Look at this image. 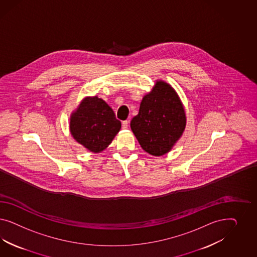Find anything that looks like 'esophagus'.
<instances>
[{"label": "esophagus", "instance_id": "esophagus-1", "mask_svg": "<svg viewBox=\"0 0 257 257\" xmlns=\"http://www.w3.org/2000/svg\"><path fill=\"white\" fill-rule=\"evenodd\" d=\"M128 124H129V121H128V120H123V121H122V128H123V129H127V128H128Z\"/></svg>", "mask_w": 257, "mask_h": 257}]
</instances>
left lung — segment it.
I'll list each match as a JSON object with an SVG mask.
<instances>
[{"instance_id": "8db88e82", "label": "left lung", "mask_w": 257, "mask_h": 257, "mask_svg": "<svg viewBox=\"0 0 257 257\" xmlns=\"http://www.w3.org/2000/svg\"><path fill=\"white\" fill-rule=\"evenodd\" d=\"M186 127V114L174 89L167 83L156 82L144 96L140 112L131 120V129L142 149L152 156L167 154Z\"/></svg>"}]
</instances>
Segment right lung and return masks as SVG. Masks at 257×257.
Wrapping results in <instances>:
<instances>
[{"label": "right lung", "instance_id": "add662e5", "mask_svg": "<svg viewBox=\"0 0 257 257\" xmlns=\"http://www.w3.org/2000/svg\"><path fill=\"white\" fill-rule=\"evenodd\" d=\"M121 127L108 104L97 96L86 98L70 117V133L78 143L99 153L112 142Z\"/></svg>", "mask_w": 257, "mask_h": 257}]
</instances>
